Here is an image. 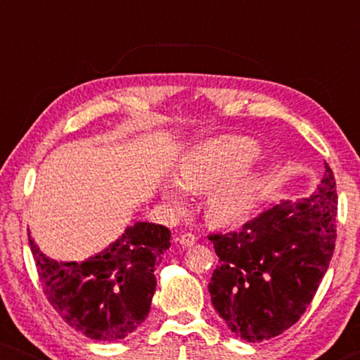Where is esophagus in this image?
Instances as JSON below:
<instances>
[{"label": "esophagus", "mask_w": 360, "mask_h": 360, "mask_svg": "<svg viewBox=\"0 0 360 360\" xmlns=\"http://www.w3.org/2000/svg\"><path fill=\"white\" fill-rule=\"evenodd\" d=\"M179 243H180L181 245H184V248H191V245H193V244L196 243V238H195L193 234L186 233V234H184V236H180Z\"/></svg>", "instance_id": "esophagus-1"}]
</instances>
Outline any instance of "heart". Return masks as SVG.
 <instances>
[{
  "instance_id": "b5f03b06",
  "label": "heart",
  "mask_w": 360,
  "mask_h": 360,
  "mask_svg": "<svg viewBox=\"0 0 360 360\" xmlns=\"http://www.w3.org/2000/svg\"><path fill=\"white\" fill-rule=\"evenodd\" d=\"M259 146L248 137L221 136L198 142L180 155L174 180L160 186L167 206L181 210L185 193L206 195V216L216 224L243 221L257 203L265 172L254 164Z\"/></svg>"
}]
</instances>
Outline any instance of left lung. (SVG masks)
<instances>
[{
    "label": "left lung",
    "mask_w": 360,
    "mask_h": 360,
    "mask_svg": "<svg viewBox=\"0 0 360 360\" xmlns=\"http://www.w3.org/2000/svg\"><path fill=\"white\" fill-rule=\"evenodd\" d=\"M336 214V181L324 164L313 195L275 205L239 233L211 236L219 257L211 303L236 336L262 342L298 321L331 262Z\"/></svg>",
    "instance_id": "8db88e82"
}]
</instances>
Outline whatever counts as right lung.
<instances>
[{"label":"right lung","mask_w":360,"mask_h":360,"mask_svg":"<svg viewBox=\"0 0 360 360\" xmlns=\"http://www.w3.org/2000/svg\"><path fill=\"white\" fill-rule=\"evenodd\" d=\"M44 293L63 321L95 341H121L144 323L155 269L170 248L165 226L136 221L85 260L47 257L29 233Z\"/></svg>","instance_id":"right-lung-1"}]
</instances>
